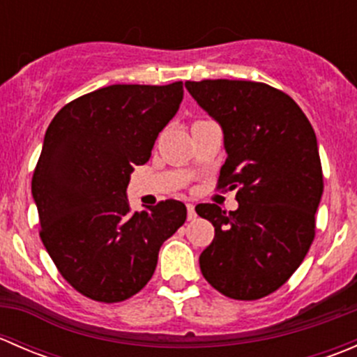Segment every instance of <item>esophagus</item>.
I'll return each instance as SVG.
<instances>
[{
    "label": "esophagus",
    "mask_w": 357,
    "mask_h": 357,
    "mask_svg": "<svg viewBox=\"0 0 357 357\" xmlns=\"http://www.w3.org/2000/svg\"><path fill=\"white\" fill-rule=\"evenodd\" d=\"M186 211H188V221L197 218V212H195V205L193 204H186Z\"/></svg>",
    "instance_id": "esophagus-1"
}]
</instances>
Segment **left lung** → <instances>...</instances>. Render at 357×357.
<instances>
[{
    "mask_svg": "<svg viewBox=\"0 0 357 357\" xmlns=\"http://www.w3.org/2000/svg\"><path fill=\"white\" fill-rule=\"evenodd\" d=\"M185 86L222 129L228 157L219 185L238 186L236 211L195 207L214 226L199 259L202 275L229 298L266 297L294 275L314 240L323 195L314 129L289 95L264 82L205 79Z\"/></svg>",
    "mask_w": 357,
    "mask_h": 357,
    "instance_id": "8db88e82",
    "label": "left lung"
}]
</instances>
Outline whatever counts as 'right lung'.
Wrapping results in <instances>:
<instances>
[{"label": "right lung", "mask_w": 357, "mask_h": 357, "mask_svg": "<svg viewBox=\"0 0 357 357\" xmlns=\"http://www.w3.org/2000/svg\"><path fill=\"white\" fill-rule=\"evenodd\" d=\"M181 100V81L112 84L67 103L46 129L32 176L39 235L60 275L93 301L138 294L162 243L186 221L183 202L131 212L126 193Z\"/></svg>", "instance_id": "right-lung-1"}]
</instances>
